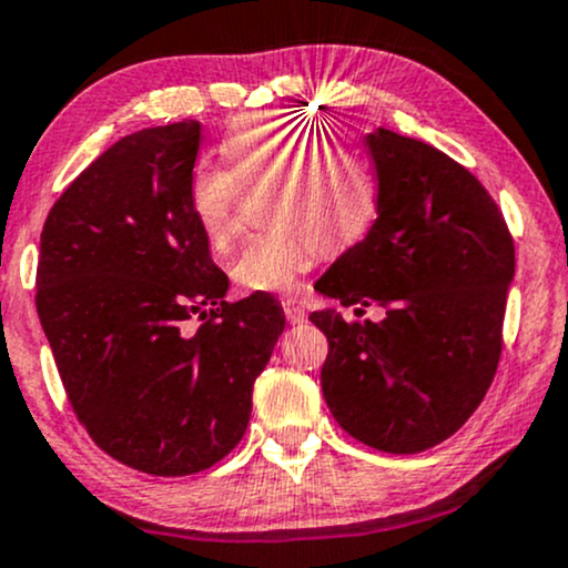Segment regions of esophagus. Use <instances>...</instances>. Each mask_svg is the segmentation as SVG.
Masks as SVG:
<instances>
[{
    "instance_id": "esophagus-1",
    "label": "esophagus",
    "mask_w": 568,
    "mask_h": 568,
    "mask_svg": "<svg viewBox=\"0 0 568 568\" xmlns=\"http://www.w3.org/2000/svg\"><path fill=\"white\" fill-rule=\"evenodd\" d=\"M284 305V316L290 324H301L305 318V305L297 301V297H286L282 303Z\"/></svg>"
}]
</instances>
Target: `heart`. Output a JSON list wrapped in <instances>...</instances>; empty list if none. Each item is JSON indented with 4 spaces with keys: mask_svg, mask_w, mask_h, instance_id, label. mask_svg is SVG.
<instances>
[{
    "mask_svg": "<svg viewBox=\"0 0 568 568\" xmlns=\"http://www.w3.org/2000/svg\"><path fill=\"white\" fill-rule=\"evenodd\" d=\"M222 155L227 165L199 161L187 182L190 216L212 250L233 244L244 190L271 184L263 195L271 227L250 235L231 267L244 290H292L318 250H352L378 220L381 190L369 163L297 114H241L227 125Z\"/></svg>",
    "mask_w": 568,
    "mask_h": 568,
    "instance_id": "obj_1",
    "label": "heart"
}]
</instances>
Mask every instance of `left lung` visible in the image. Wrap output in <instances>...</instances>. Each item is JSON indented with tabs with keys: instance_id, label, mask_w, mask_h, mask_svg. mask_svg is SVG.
Instances as JSON below:
<instances>
[{
	"instance_id": "8db88e82",
	"label": "left lung",
	"mask_w": 568,
	"mask_h": 568,
	"mask_svg": "<svg viewBox=\"0 0 568 568\" xmlns=\"http://www.w3.org/2000/svg\"><path fill=\"white\" fill-rule=\"evenodd\" d=\"M367 150L378 220L316 290L346 308L378 303L386 316L311 314L329 343L322 392L359 443L422 454L462 429L494 381L515 244L488 190L454 158L386 129L369 133Z\"/></svg>"
}]
</instances>
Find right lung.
<instances>
[{
  "instance_id": "right-lung-1",
  "label": "right lung",
  "mask_w": 568,
  "mask_h": 568,
  "mask_svg": "<svg viewBox=\"0 0 568 568\" xmlns=\"http://www.w3.org/2000/svg\"><path fill=\"white\" fill-rule=\"evenodd\" d=\"M199 146V120L114 142L53 203L37 265V314L74 416L104 454L158 477L231 454L284 333L267 292L225 301L187 206Z\"/></svg>"
}]
</instances>
